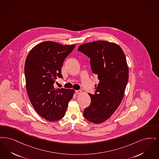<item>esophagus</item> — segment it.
Listing matches in <instances>:
<instances>
[{
    "label": "esophagus",
    "instance_id": "1",
    "mask_svg": "<svg viewBox=\"0 0 159 159\" xmlns=\"http://www.w3.org/2000/svg\"><path fill=\"white\" fill-rule=\"evenodd\" d=\"M75 93H76V94H80L81 93H82V91L81 90H76L75 91Z\"/></svg>",
    "mask_w": 159,
    "mask_h": 159
}]
</instances>
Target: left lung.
I'll list each match as a JSON object with an SVG mask.
<instances>
[{
    "mask_svg": "<svg viewBox=\"0 0 159 159\" xmlns=\"http://www.w3.org/2000/svg\"><path fill=\"white\" fill-rule=\"evenodd\" d=\"M78 50L90 58L91 70L99 80L95 93H89L91 103L83 113L87 120L98 124L111 117L123 99L129 77L126 57L117 44L106 41L85 43Z\"/></svg>",
    "mask_w": 159,
    "mask_h": 159,
    "instance_id": "obj_1",
    "label": "left lung"
}]
</instances>
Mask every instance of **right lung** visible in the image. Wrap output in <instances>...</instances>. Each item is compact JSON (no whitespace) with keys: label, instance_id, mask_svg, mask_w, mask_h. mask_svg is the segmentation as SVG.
<instances>
[{"label":"right lung","instance_id":"right-lung-1","mask_svg":"<svg viewBox=\"0 0 159 159\" xmlns=\"http://www.w3.org/2000/svg\"><path fill=\"white\" fill-rule=\"evenodd\" d=\"M75 47L43 42L27 57L24 70L28 96L35 111L48 121L62 119L73 97V89H55L53 84L57 77L62 78L63 63Z\"/></svg>","mask_w":159,"mask_h":159}]
</instances>
